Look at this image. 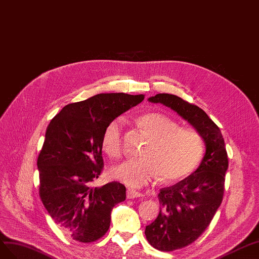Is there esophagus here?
<instances>
[{
    "label": "esophagus",
    "mask_w": 259,
    "mask_h": 259,
    "mask_svg": "<svg viewBox=\"0 0 259 259\" xmlns=\"http://www.w3.org/2000/svg\"><path fill=\"white\" fill-rule=\"evenodd\" d=\"M127 197L128 198H138V197H143V194L140 193V192L134 191V190H128L127 191Z\"/></svg>",
    "instance_id": "34e87169"
}]
</instances>
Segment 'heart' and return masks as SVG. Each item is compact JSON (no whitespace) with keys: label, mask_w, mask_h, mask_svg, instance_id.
Masks as SVG:
<instances>
[{"label":"heart","mask_w":259,"mask_h":259,"mask_svg":"<svg viewBox=\"0 0 259 259\" xmlns=\"http://www.w3.org/2000/svg\"><path fill=\"white\" fill-rule=\"evenodd\" d=\"M137 123L149 141L141 151L142 157L112 169L116 179L129 187L140 188L158 175L166 181L178 180L197 167L204 153V141L195 129L179 127L171 118L159 113L140 116ZM122 127V118H115L103 132V150L113 158L121 155Z\"/></svg>","instance_id":"b5f03b06"}]
</instances>
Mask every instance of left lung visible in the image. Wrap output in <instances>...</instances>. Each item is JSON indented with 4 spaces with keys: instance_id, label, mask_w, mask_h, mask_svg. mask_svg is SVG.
<instances>
[{
    "instance_id": "obj_1",
    "label": "left lung",
    "mask_w": 259,
    "mask_h": 259,
    "mask_svg": "<svg viewBox=\"0 0 259 259\" xmlns=\"http://www.w3.org/2000/svg\"><path fill=\"white\" fill-rule=\"evenodd\" d=\"M172 109L188 121L205 143V155L196 170L158 194L159 213L145 228L150 244L161 252H171L193 243L210 224L223 201L228 155L218 125L202 108L174 94L149 98Z\"/></svg>"
}]
</instances>
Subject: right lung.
I'll use <instances>...</instances> for the list:
<instances>
[{
    "label": "right lung",
    "mask_w": 259,
    "mask_h": 259,
    "mask_svg": "<svg viewBox=\"0 0 259 259\" xmlns=\"http://www.w3.org/2000/svg\"><path fill=\"white\" fill-rule=\"evenodd\" d=\"M143 100V94L100 93L66 105L48 125L36 162L39 193L55 224L73 240L90 243L102 238L115 205L125 199L119 182L91 184L103 168L105 127Z\"/></svg>",
    "instance_id": "obj_1"
}]
</instances>
